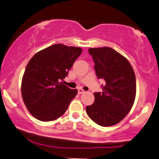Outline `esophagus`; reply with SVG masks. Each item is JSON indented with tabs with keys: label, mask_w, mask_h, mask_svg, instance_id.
<instances>
[{
	"label": "esophagus",
	"mask_w": 159,
	"mask_h": 159,
	"mask_svg": "<svg viewBox=\"0 0 159 159\" xmlns=\"http://www.w3.org/2000/svg\"><path fill=\"white\" fill-rule=\"evenodd\" d=\"M78 93H79V94H81V93H84L85 92V91H84L82 88H79V89L78 90Z\"/></svg>",
	"instance_id": "esophagus-1"
}]
</instances>
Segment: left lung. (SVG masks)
Returning a JSON list of instances; mask_svg holds the SVG:
<instances>
[{"label":"left lung","instance_id":"left-lung-1","mask_svg":"<svg viewBox=\"0 0 159 159\" xmlns=\"http://www.w3.org/2000/svg\"><path fill=\"white\" fill-rule=\"evenodd\" d=\"M94 70L103 79L102 92H95L94 102L86 107L88 116L101 126L120 123L130 111L136 93V76L124 56L110 47L91 48Z\"/></svg>","mask_w":159,"mask_h":159}]
</instances>
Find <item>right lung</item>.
<instances>
[{"label":"right lung","mask_w":159,"mask_h":159,"mask_svg":"<svg viewBox=\"0 0 159 159\" xmlns=\"http://www.w3.org/2000/svg\"><path fill=\"white\" fill-rule=\"evenodd\" d=\"M82 52L79 47L55 44L38 52L23 74L21 93L26 108L40 121H52L62 116L78 93L62 81Z\"/></svg>","instance_id":"obj_1"}]
</instances>
